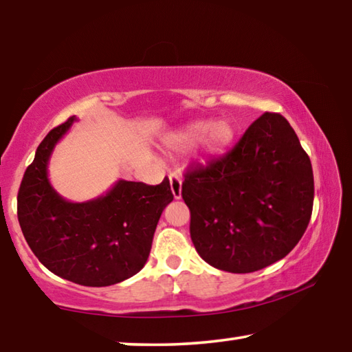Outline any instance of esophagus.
Masks as SVG:
<instances>
[{
	"label": "esophagus",
	"instance_id": "esophagus-1",
	"mask_svg": "<svg viewBox=\"0 0 352 352\" xmlns=\"http://www.w3.org/2000/svg\"><path fill=\"white\" fill-rule=\"evenodd\" d=\"M170 182V190L174 194V199H182V178L178 177L177 174H170L169 177Z\"/></svg>",
	"mask_w": 352,
	"mask_h": 352
}]
</instances>
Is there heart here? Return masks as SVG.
I'll return each instance as SVG.
<instances>
[{"label":"heart","instance_id":"b5f03b06","mask_svg":"<svg viewBox=\"0 0 352 352\" xmlns=\"http://www.w3.org/2000/svg\"><path fill=\"white\" fill-rule=\"evenodd\" d=\"M233 136L234 130L230 122L217 121L210 126V122L199 121L172 133L169 142L177 147H190L201 141V158L211 160L226 151Z\"/></svg>","mask_w":352,"mask_h":352}]
</instances>
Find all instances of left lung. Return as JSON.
Instances as JSON below:
<instances>
[{
  "label": "left lung",
  "mask_w": 352,
  "mask_h": 352,
  "mask_svg": "<svg viewBox=\"0 0 352 352\" xmlns=\"http://www.w3.org/2000/svg\"><path fill=\"white\" fill-rule=\"evenodd\" d=\"M182 195L200 258L252 273L287 256L305 234L312 164L287 119L264 113L228 153L186 172Z\"/></svg>",
  "instance_id": "8db88e82"
}]
</instances>
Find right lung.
Listing matches in <instances>:
<instances>
[{
  "instance_id": "1",
  "label": "right lung",
  "mask_w": 352,
  "mask_h": 352,
  "mask_svg": "<svg viewBox=\"0 0 352 352\" xmlns=\"http://www.w3.org/2000/svg\"><path fill=\"white\" fill-rule=\"evenodd\" d=\"M69 118L40 142L23 177L16 210L23 236L47 270L87 287L118 284L147 262L162 212L174 195L168 178L157 184L119 180L98 199L74 204L51 186L47 163Z\"/></svg>"
}]
</instances>
